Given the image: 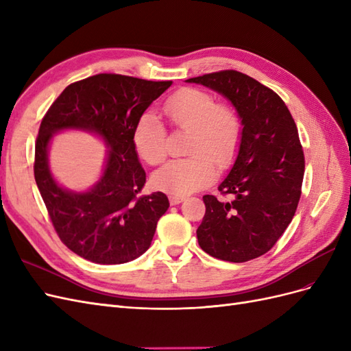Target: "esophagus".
Segmentation results:
<instances>
[{
	"instance_id": "obj_1",
	"label": "esophagus",
	"mask_w": 351,
	"mask_h": 351,
	"mask_svg": "<svg viewBox=\"0 0 351 351\" xmlns=\"http://www.w3.org/2000/svg\"><path fill=\"white\" fill-rule=\"evenodd\" d=\"M168 199H169V204H171V205H178V204H182V202L184 200L183 196H174V195H171Z\"/></svg>"
}]
</instances>
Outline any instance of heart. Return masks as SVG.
Here are the masks:
<instances>
[{"instance_id":"b5f03b06","label":"heart","mask_w":351,"mask_h":351,"mask_svg":"<svg viewBox=\"0 0 351 351\" xmlns=\"http://www.w3.org/2000/svg\"><path fill=\"white\" fill-rule=\"evenodd\" d=\"M164 112L176 130L187 133L184 159H174L154 174V184L162 192L182 196L209 186L218 168H228L239 154L243 125L236 110L217 104L205 90L184 88L164 104ZM134 151L149 165L167 156V132L152 112L137 119L132 133ZM217 164L215 165V162Z\"/></svg>"}]
</instances>
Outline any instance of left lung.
<instances>
[{
    "label": "left lung",
    "mask_w": 351,
    "mask_h": 351,
    "mask_svg": "<svg viewBox=\"0 0 351 351\" xmlns=\"http://www.w3.org/2000/svg\"><path fill=\"white\" fill-rule=\"evenodd\" d=\"M186 82L226 97L243 125L234 165L218 186L232 200L204 196L199 246L221 261L259 258L282 236L300 200L304 155L295 123L278 95L247 74L222 70Z\"/></svg>",
    "instance_id": "1"
}]
</instances>
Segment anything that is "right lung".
I'll use <instances>...</instances> for the list:
<instances>
[{"label":"right lung","instance_id":"1","mask_svg":"<svg viewBox=\"0 0 351 351\" xmlns=\"http://www.w3.org/2000/svg\"><path fill=\"white\" fill-rule=\"evenodd\" d=\"M171 84L101 73L69 84L42 119L35 180L58 237L80 258L117 265L149 249L169 202L162 192L139 196L146 173L132 133L137 119ZM62 130L97 134L109 149L100 180L86 193L60 186L49 169L50 139Z\"/></svg>","mask_w":351,"mask_h":351}]
</instances>
